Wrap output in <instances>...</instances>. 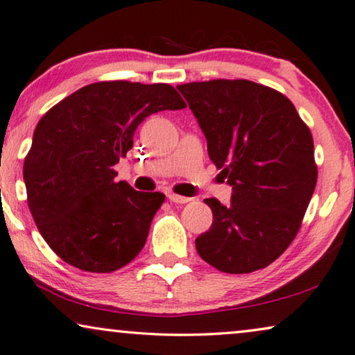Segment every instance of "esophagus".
I'll list each match as a JSON object with an SVG mask.
<instances>
[{"mask_svg": "<svg viewBox=\"0 0 355 355\" xmlns=\"http://www.w3.org/2000/svg\"><path fill=\"white\" fill-rule=\"evenodd\" d=\"M167 198L172 202H177V205H185V202L190 201V198L187 196H180V195H175V193H168Z\"/></svg>", "mask_w": 355, "mask_h": 355, "instance_id": "obj_1", "label": "esophagus"}]
</instances>
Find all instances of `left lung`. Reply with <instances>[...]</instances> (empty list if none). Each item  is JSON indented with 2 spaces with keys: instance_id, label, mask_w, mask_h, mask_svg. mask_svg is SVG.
<instances>
[{
  "instance_id": "8db88e82",
  "label": "left lung",
  "mask_w": 355,
  "mask_h": 355,
  "mask_svg": "<svg viewBox=\"0 0 355 355\" xmlns=\"http://www.w3.org/2000/svg\"><path fill=\"white\" fill-rule=\"evenodd\" d=\"M206 136L207 153L232 187L229 206L216 198L200 257L229 274L277 259L299 232L318 178L313 138L281 92L247 79H214L177 87Z\"/></svg>"
}]
</instances>
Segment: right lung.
I'll list each match as a JSON object with an SVG mask.
<instances>
[{
    "mask_svg": "<svg viewBox=\"0 0 355 355\" xmlns=\"http://www.w3.org/2000/svg\"><path fill=\"white\" fill-rule=\"evenodd\" d=\"M185 107L170 84L103 81L81 87L40 118L24 182L37 229L63 261L112 272L138 257L165 196L115 182L113 165L133 148L146 116Z\"/></svg>",
    "mask_w": 355,
    "mask_h": 355,
    "instance_id": "right-lung-1",
    "label": "right lung"
}]
</instances>
